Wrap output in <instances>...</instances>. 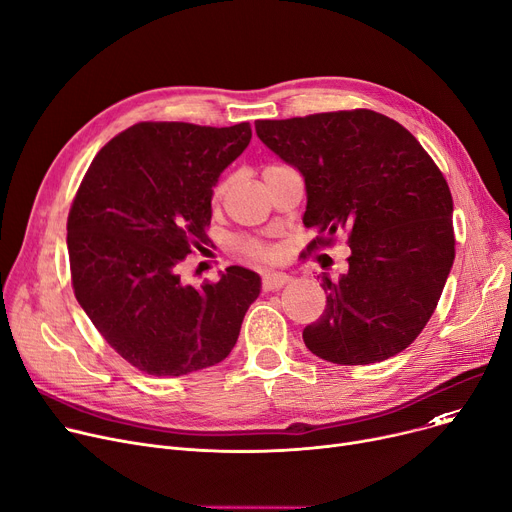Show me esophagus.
Wrapping results in <instances>:
<instances>
[{"mask_svg": "<svg viewBox=\"0 0 512 512\" xmlns=\"http://www.w3.org/2000/svg\"><path fill=\"white\" fill-rule=\"evenodd\" d=\"M288 282H290V276H288V274L270 272V274H263V278H261V288H263L265 292H270V290L282 288V286L288 284Z\"/></svg>", "mask_w": 512, "mask_h": 512, "instance_id": "obj_1", "label": "esophagus"}]
</instances>
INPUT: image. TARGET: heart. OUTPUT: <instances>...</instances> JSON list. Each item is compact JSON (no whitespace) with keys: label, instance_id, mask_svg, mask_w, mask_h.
<instances>
[{"label":"heart","instance_id":"b5f03b06","mask_svg":"<svg viewBox=\"0 0 512 512\" xmlns=\"http://www.w3.org/2000/svg\"><path fill=\"white\" fill-rule=\"evenodd\" d=\"M224 193V184H218L213 191V199H218ZM234 247L240 255H245L247 259L253 261H270L276 257V247L270 245V242H263L259 238H251V236H242L234 242Z\"/></svg>","mask_w":512,"mask_h":512}]
</instances>
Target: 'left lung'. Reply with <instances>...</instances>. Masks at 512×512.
Instances as JSON below:
<instances>
[{"mask_svg": "<svg viewBox=\"0 0 512 512\" xmlns=\"http://www.w3.org/2000/svg\"><path fill=\"white\" fill-rule=\"evenodd\" d=\"M257 137L305 178L307 253L348 234V272L321 276L328 301L303 330L338 365L398 355L432 317L454 261L452 195L434 159L396 120L344 110L257 120Z\"/></svg>", "mask_w": 512, "mask_h": 512, "instance_id": "1", "label": "left lung"}]
</instances>
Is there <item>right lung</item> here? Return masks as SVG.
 Returning <instances> with one entry per match:
<instances>
[{
  "label": "right lung",
  "instance_id": "right-lung-1",
  "mask_svg": "<svg viewBox=\"0 0 512 512\" xmlns=\"http://www.w3.org/2000/svg\"><path fill=\"white\" fill-rule=\"evenodd\" d=\"M249 141V122H139L95 155L78 186L68 213L76 301L143 373L178 378L224 361L259 297V276L238 265L199 288L178 276L209 242L213 186Z\"/></svg>",
  "mask_w": 512,
  "mask_h": 512
}]
</instances>
